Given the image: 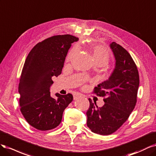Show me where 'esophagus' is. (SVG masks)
<instances>
[{
  "label": "esophagus",
  "mask_w": 156,
  "mask_h": 156,
  "mask_svg": "<svg viewBox=\"0 0 156 156\" xmlns=\"http://www.w3.org/2000/svg\"><path fill=\"white\" fill-rule=\"evenodd\" d=\"M81 94L80 93H74V94H73V98H74V100H76L77 98H78V97H81Z\"/></svg>",
  "instance_id": "34e87169"
}]
</instances>
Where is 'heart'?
I'll use <instances>...</instances> for the list:
<instances>
[{
  "instance_id": "obj_1",
  "label": "heart",
  "mask_w": 156,
  "mask_h": 156,
  "mask_svg": "<svg viewBox=\"0 0 156 156\" xmlns=\"http://www.w3.org/2000/svg\"><path fill=\"white\" fill-rule=\"evenodd\" d=\"M75 51L73 50L68 54L67 59L69 60L72 58ZM92 56L96 63H102L104 65H106L109 60V54L108 51L101 46H96L92 49Z\"/></svg>"
}]
</instances>
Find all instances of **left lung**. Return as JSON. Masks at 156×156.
Instances as JSON below:
<instances>
[{
  "mask_svg": "<svg viewBox=\"0 0 156 156\" xmlns=\"http://www.w3.org/2000/svg\"><path fill=\"white\" fill-rule=\"evenodd\" d=\"M109 47L115 59L113 71L94 90V93L105 97V104L98 108L89 98L86 113L88 128L103 135L113 133L126 121L136 104L139 86L138 70L128 52L115 42L110 43Z\"/></svg>",
  "mask_w": 156,
  "mask_h": 156,
  "instance_id": "left-lung-1",
  "label": "left lung"
}]
</instances>
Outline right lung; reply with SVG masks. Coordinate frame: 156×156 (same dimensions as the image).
I'll return each mask as SVG.
<instances>
[{
	"mask_svg": "<svg viewBox=\"0 0 156 156\" xmlns=\"http://www.w3.org/2000/svg\"><path fill=\"white\" fill-rule=\"evenodd\" d=\"M78 39L68 34L49 37L38 43L25 60L19 83V105L24 119L35 128L46 131L57 127L73 101L70 93L52 97L50 89L52 76L62 73L69 50Z\"/></svg>",
	"mask_w": 156,
	"mask_h": 156,
	"instance_id": "obj_1",
	"label": "right lung"
}]
</instances>
